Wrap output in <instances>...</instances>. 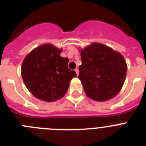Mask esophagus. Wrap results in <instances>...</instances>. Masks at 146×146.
<instances>
[{"label":"esophagus","instance_id":"esophagus-1","mask_svg":"<svg viewBox=\"0 0 146 146\" xmlns=\"http://www.w3.org/2000/svg\"><path fill=\"white\" fill-rule=\"evenodd\" d=\"M75 72H76V74H77V75L78 76V74H79V70H78V69H75Z\"/></svg>","mask_w":146,"mask_h":146}]
</instances>
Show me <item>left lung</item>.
<instances>
[{"label":"left lung","mask_w":146,"mask_h":146,"mask_svg":"<svg viewBox=\"0 0 146 146\" xmlns=\"http://www.w3.org/2000/svg\"><path fill=\"white\" fill-rule=\"evenodd\" d=\"M79 50L82 64L78 78L88 97L96 102L115 97L126 79L127 64L123 55L97 42Z\"/></svg>","instance_id":"1"}]
</instances>
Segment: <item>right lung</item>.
Returning a JSON list of instances; mask_svg holds the SVG:
<instances>
[{
  "label": "right lung",
  "mask_w": 146,
  "mask_h": 146,
  "mask_svg": "<svg viewBox=\"0 0 146 146\" xmlns=\"http://www.w3.org/2000/svg\"><path fill=\"white\" fill-rule=\"evenodd\" d=\"M63 49L43 44L25 56L21 66L23 82L33 96L47 102L64 96L74 71L69 69V59L60 56Z\"/></svg>",
  "instance_id": "right-lung-1"
}]
</instances>
